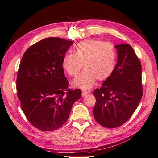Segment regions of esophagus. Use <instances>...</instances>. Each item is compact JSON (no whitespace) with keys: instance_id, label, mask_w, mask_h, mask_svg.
Instances as JSON below:
<instances>
[{"instance_id":"esophagus-1","label":"esophagus","mask_w":158,"mask_h":158,"mask_svg":"<svg viewBox=\"0 0 158 158\" xmlns=\"http://www.w3.org/2000/svg\"><path fill=\"white\" fill-rule=\"evenodd\" d=\"M88 94V92H86V91H82V97H85V95H86L87 94Z\"/></svg>"}]
</instances>
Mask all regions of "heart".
Returning <instances> with one entry per match:
<instances>
[{"label": "heart", "mask_w": 158, "mask_h": 158, "mask_svg": "<svg viewBox=\"0 0 158 158\" xmlns=\"http://www.w3.org/2000/svg\"><path fill=\"white\" fill-rule=\"evenodd\" d=\"M75 52H68L62 59V67L70 76H76L82 64L84 70L75 78L74 86L84 89L92 88L95 80L109 78L116 66L117 52L110 43L96 40L81 41L76 45Z\"/></svg>", "instance_id": "obj_1"}]
</instances>
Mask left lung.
Wrapping results in <instances>:
<instances>
[{
  "label": "left lung",
  "mask_w": 158,
  "mask_h": 158,
  "mask_svg": "<svg viewBox=\"0 0 158 158\" xmlns=\"http://www.w3.org/2000/svg\"><path fill=\"white\" fill-rule=\"evenodd\" d=\"M115 47L117 63L113 73L93 92L96 99L94 118L99 125L110 128L121 126L131 118L143 94L142 66L135 51L128 44Z\"/></svg>",
  "instance_id": "left-lung-1"
}]
</instances>
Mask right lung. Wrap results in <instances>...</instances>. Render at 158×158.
Wrapping results in <instances>:
<instances>
[{
	"label": "right lung",
	"mask_w": 158,
	"mask_h": 158,
	"mask_svg": "<svg viewBox=\"0 0 158 158\" xmlns=\"http://www.w3.org/2000/svg\"><path fill=\"white\" fill-rule=\"evenodd\" d=\"M73 44L59 37L35 43L23 54L19 66L16 89L21 108L33 126L51 131L67 121L82 91L68 88L62 59Z\"/></svg>",
	"instance_id": "1"
}]
</instances>
